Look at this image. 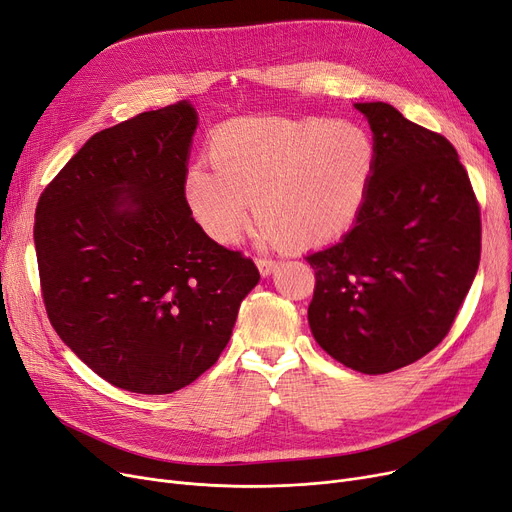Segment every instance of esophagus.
Segmentation results:
<instances>
[{
    "label": "esophagus",
    "mask_w": 512,
    "mask_h": 512,
    "mask_svg": "<svg viewBox=\"0 0 512 512\" xmlns=\"http://www.w3.org/2000/svg\"><path fill=\"white\" fill-rule=\"evenodd\" d=\"M257 265H259V272H261L263 276H270V274L278 268V261L272 259V257H259V259H257Z\"/></svg>",
    "instance_id": "1"
}]
</instances>
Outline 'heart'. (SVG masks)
<instances>
[{"instance_id": "1", "label": "heart", "mask_w": 512, "mask_h": 512, "mask_svg": "<svg viewBox=\"0 0 512 512\" xmlns=\"http://www.w3.org/2000/svg\"><path fill=\"white\" fill-rule=\"evenodd\" d=\"M211 165L186 175V201L219 244H234L249 224V203L263 236L309 247L343 234L362 205L376 152L349 121L249 119L221 127Z\"/></svg>"}]
</instances>
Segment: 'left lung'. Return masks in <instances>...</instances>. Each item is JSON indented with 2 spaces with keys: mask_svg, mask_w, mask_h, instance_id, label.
Listing matches in <instances>:
<instances>
[{
  "mask_svg": "<svg viewBox=\"0 0 512 512\" xmlns=\"http://www.w3.org/2000/svg\"><path fill=\"white\" fill-rule=\"evenodd\" d=\"M368 119L376 165L353 228L305 261L318 345L364 374L404 368L448 335L481 255V211L456 148L385 102Z\"/></svg>",
  "mask_w": 512,
  "mask_h": 512,
  "instance_id": "1",
  "label": "left lung"
}]
</instances>
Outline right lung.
Returning a JSON list of instances; mask_svg holds the SVG:
<instances>
[{"label": "right lung", "mask_w": 512, "mask_h": 512, "mask_svg": "<svg viewBox=\"0 0 512 512\" xmlns=\"http://www.w3.org/2000/svg\"><path fill=\"white\" fill-rule=\"evenodd\" d=\"M198 125L177 102L98 131L41 192L35 251L58 337L110 385L165 395L207 372L259 282L251 257L196 224Z\"/></svg>", "instance_id": "add662e5"}]
</instances>
